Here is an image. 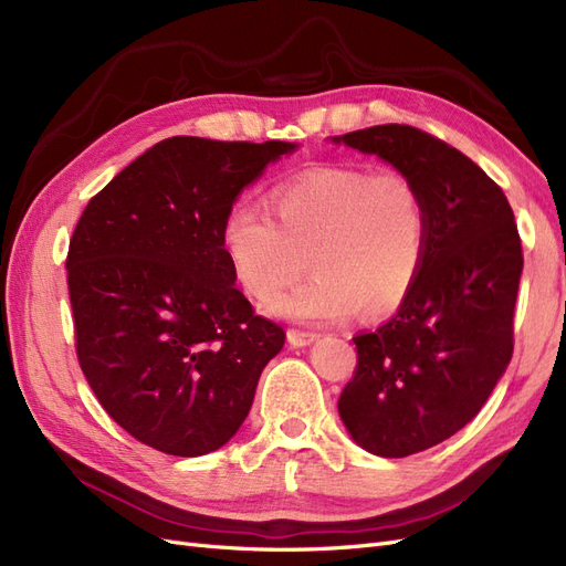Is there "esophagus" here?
<instances>
[{
  "label": "esophagus",
  "instance_id": "esophagus-1",
  "mask_svg": "<svg viewBox=\"0 0 566 566\" xmlns=\"http://www.w3.org/2000/svg\"><path fill=\"white\" fill-rule=\"evenodd\" d=\"M318 335L316 333H310V331H297V328H293V331H287V342L293 347H306V345H312V342L316 339Z\"/></svg>",
  "mask_w": 566,
  "mask_h": 566
}]
</instances>
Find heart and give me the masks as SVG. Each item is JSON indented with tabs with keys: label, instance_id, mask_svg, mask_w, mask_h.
<instances>
[{
	"label": "heart",
	"instance_id": "b5f03b06",
	"mask_svg": "<svg viewBox=\"0 0 566 566\" xmlns=\"http://www.w3.org/2000/svg\"><path fill=\"white\" fill-rule=\"evenodd\" d=\"M262 202H233L221 248L233 276L254 300H271L310 266L316 276L269 304L271 314L342 323L358 310L382 316L416 287L427 252V205L397 169L368 172L325 165L281 184Z\"/></svg>",
	"mask_w": 566,
	"mask_h": 566
}]
</instances>
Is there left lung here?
I'll return each mask as SVG.
<instances>
[{
	"label": "left lung",
	"instance_id": "1",
	"mask_svg": "<svg viewBox=\"0 0 566 566\" xmlns=\"http://www.w3.org/2000/svg\"><path fill=\"white\" fill-rule=\"evenodd\" d=\"M335 142L413 179L430 219L416 287L397 316L354 337V378L337 401L358 447L406 458L462 430L507 368L524 266L520 231L503 188L432 134L375 125Z\"/></svg>",
	"mask_w": 566,
	"mask_h": 566
}]
</instances>
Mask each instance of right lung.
Here are the masks:
<instances>
[{
    "label": "right lung",
    "instance_id": "add662e5",
    "mask_svg": "<svg viewBox=\"0 0 566 566\" xmlns=\"http://www.w3.org/2000/svg\"><path fill=\"white\" fill-rule=\"evenodd\" d=\"M295 146L172 136L87 202L67 248L75 352L98 403L167 455L217 451L248 418L285 331L238 290L221 224Z\"/></svg>",
    "mask_w": 566,
    "mask_h": 566
}]
</instances>
